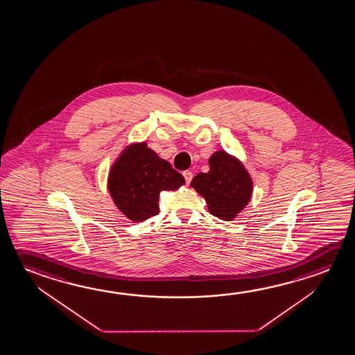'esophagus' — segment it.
<instances>
[{"mask_svg":"<svg viewBox=\"0 0 355 355\" xmlns=\"http://www.w3.org/2000/svg\"><path fill=\"white\" fill-rule=\"evenodd\" d=\"M183 177H184V180H186L187 184H189L193 178V173L191 171H184V172H183Z\"/></svg>","mask_w":355,"mask_h":355,"instance_id":"34e87169","label":"esophagus"}]
</instances>
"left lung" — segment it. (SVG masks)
Listing matches in <instances>:
<instances>
[{"label": "left lung", "mask_w": 355, "mask_h": 355, "mask_svg": "<svg viewBox=\"0 0 355 355\" xmlns=\"http://www.w3.org/2000/svg\"><path fill=\"white\" fill-rule=\"evenodd\" d=\"M191 186L208 204L210 214L223 220H233L250 202L252 180L244 164L225 151L209 158V172L199 173Z\"/></svg>", "instance_id": "8db88e82"}]
</instances>
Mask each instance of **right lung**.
Wrapping results in <instances>:
<instances>
[{
  "label": "right lung",
  "mask_w": 355,
  "mask_h": 355,
  "mask_svg": "<svg viewBox=\"0 0 355 355\" xmlns=\"http://www.w3.org/2000/svg\"><path fill=\"white\" fill-rule=\"evenodd\" d=\"M186 180L146 142L128 146L112 164L107 189L122 214L140 223L158 214L162 191H175Z\"/></svg>",
  "instance_id": "1"
}]
</instances>
